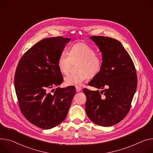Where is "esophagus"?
Instances as JSON below:
<instances>
[{
    "instance_id": "34e87169",
    "label": "esophagus",
    "mask_w": 153,
    "mask_h": 153,
    "mask_svg": "<svg viewBox=\"0 0 153 153\" xmlns=\"http://www.w3.org/2000/svg\"><path fill=\"white\" fill-rule=\"evenodd\" d=\"M76 91H77V92H79V91H80L82 89L81 87H78V86H76Z\"/></svg>"
}]
</instances>
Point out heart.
<instances>
[{
  "label": "heart",
  "mask_w": 153,
  "mask_h": 153,
  "mask_svg": "<svg viewBox=\"0 0 153 153\" xmlns=\"http://www.w3.org/2000/svg\"><path fill=\"white\" fill-rule=\"evenodd\" d=\"M80 61L77 73L68 74L64 79L67 86H76L82 84L89 77L98 74L102 66V59L91 47L84 43H77L72 46L69 54L62 52L58 57L57 65L60 71L66 74L71 68L73 62Z\"/></svg>",
  "instance_id": "heart-1"
}]
</instances>
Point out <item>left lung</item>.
<instances>
[{
	"label": "left lung",
	"instance_id": "8db88e82",
	"mask_svg": "<svg viewBox=\"0 0 153 153\" xmlns=\"http://www.w3.org/2000/svg\"><path fill=\"white\" fill-rule=\"evenodd\" d=\"M102 52V66L88 85L104 89H83L85 111L90 120L101 126L118 123L127 115L137 86L136 69L129 54L119 41L106 36L90 37Z\"/></svg>",
	"mask_w": 153,
	"mask_h": 153
}]
</instances>
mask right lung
I'll use <instances>...</instances> for the list:
<instances>
[{"mask_svg":"<svg viewBox=\"0 0 153 153\" xmlns=\"http://www.w3.org/2000/svg\"><path fill=\"white\" fill-rule=\"evenodd\" d=\"M70 39L57 36L39 41L23 55L16 69L15 87L21 112L41 129L53 128L66 118L76 93L74 86L49 92L63 80L57 60Z\"/></svg>","mask_w":153,"mask_h":153,"instance_id":"1","label":"right lung"}]
</instances>
